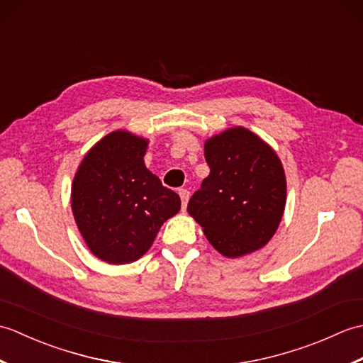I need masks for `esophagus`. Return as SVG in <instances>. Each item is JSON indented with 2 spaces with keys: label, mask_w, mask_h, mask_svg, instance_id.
I'll use <instances>...</instances> for the list:
<instances>
[{
  "label": "esophagus",
  "mask_w": 363,
  "mask_h": 363,
  "mask_svg": "<svg viewBox=\"0 0 363 363\" xmlns=\"http://www.w3.org/2000/svg\"><path fill=\"white\" fill-rule=\"evenodd\" d=\"M179 196H181V201H182V209H186L187 203H189V198H190V191L187 189H179Z\"/></svg>",
  "instance_id": "34e87169"
}]
</instances>
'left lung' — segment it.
<instances>
[{"label": "left lung", "instance_id": "1", "mask_svg": "<svg viewBox=\"0 0 363 363\" xmlns=\"http://www.w3.org/2000/svg\"><path fill=\"white\" fill-rule=\"evenodd\" d=\"M204 157L211 174L191 195L189 213L223 256L257 251L273 237L284 213L287 186L279 157L245 128L209 138Z\"/></svg>", "mask_w": 363, "mask_h": 363}]
</instances>
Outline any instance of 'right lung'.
Instances as JSON below:
<instances>
[{
    "mask_svg": "<svg viewBox=\"0 0 363 363\" xmlns=\"http://www.w3.org/2000/svg\"><path fill=\"white\" fill-rule=\"evenodd\" d=\"M148 142L126 130L101 138L72 186V209L90 251L107 264H129L151 248L181 198L145 167Z\"/></svg>",
    "mask_w": 363,
    "mask_h": 363,
    "instance_id": "obj_1",
    "label": "right lung"
}]
</instances>
